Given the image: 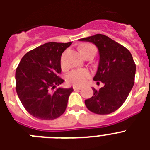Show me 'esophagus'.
I'll return each instance as SVG.
<instances>
[{"instance_id": "esophagus-1", "label": "esophagus", "mask_w": 150, "mask_h": 150, "mask_svg": "<svg viewBox=\"0 0 150 150\" xmlns=\"http://www.w3.org/2000/svg\"><path fill=\"white\" fill-rule=\"evenodd\" d=\"M73 88H74V91H76V90H80V89H81V87H79V86H74V87H73Z\"/></svg>"}]
</instances>
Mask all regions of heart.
Returning <instances> with one entry per match:
<instances>
[{
  "label": "heart",
  "instance_id": "obj_1",
  "mask_svg": "<svg viewBox=\"0 0 150 150\" xmlns=\"http://www.w3.org/2000/svg\"><path fill=\"white\" fill-rule=\"evenodd\" d=\"M92 46L91 44H83L80 47V51L83 52L85 50H86L88 47ZM62 65H64L63 60L62 59ZM90 73L88 70L86 69H76L74 71H71L67 76V81L70 84H72L74 86H83L86 83L87 79L89 77Z\"/></svg>",
  "mask_w": 150,
  "mask_h": 150
}]
</instances>
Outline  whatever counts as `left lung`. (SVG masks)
I'll use <instances>...</instances> for the list:
<instances>
[{
  "mask_svg": "<svg viewBox=\"0 0 150 150\" xmlns=\"http://www.w3.org/2000/svg\"><path fill=\"white\" fill-rule=\"evenodd\" d=\"M79 40L92 43L98 50V67L93 80L104 84L99 90L92 88L93 95L85 100V104L96 114L114 112L122 105L133 88L136 72L133 57L126 48L104 34Z\"/></svg>",
  "mask_w": 150,
  "mask_h": 150,
  "instance_id": "obj_1",
  "label": "left lung"
}]
</instances>
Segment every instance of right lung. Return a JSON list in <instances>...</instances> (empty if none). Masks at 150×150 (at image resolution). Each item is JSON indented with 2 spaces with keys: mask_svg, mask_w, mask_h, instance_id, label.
I'll return each mask as SVG.
<instances>
[{
  "mask_svg": "<svg viewBox=\"0 0 150 150\" xmlns=\"http://www.w3.org/2000/svg\"><path fill=\"white\" fill-rule=\"evenodd\" d=\"M71 44L46 43L27 52L19 62L16 71V89L22 105L34 117L52 120L65 111L74 89L54 88L64 81L59 76L61 56Z\"/></svg>",
  "mask_w": 150,
  "mask_h": 150,
  "instance_id": "obj_1",
  "label": "right lung"
}]
</instances>
